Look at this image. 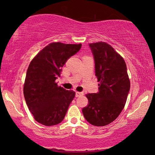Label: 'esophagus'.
<instances>
[{"mask_svg":"<svg viewBox=\"0 0 155 155\" xmlns=\"http://www.w3.org/2000/svg\"><path fill=\"white\" fill-rule=\"evenodd\" d=\"M81 95H83V92H75V97H76L81 96Z\"/></svg>","mask_w":155,"mask_h":155,"instance_id":"obj_1","label":"esophagus"}]
</instances>
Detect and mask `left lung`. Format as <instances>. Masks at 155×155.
<instances>
[{"instance_id":"1","label":"left lung","mask_w":155,"mask_h":155,"mask_svg":"<svg viewBox=\"0 0 155 155\" xmlns=\"http://www.w3.org/2000/svg\"><path fill=\"white\" fill-rule=\"evenodd\" d=\"M94 55L95 75L99 92L87 94L88 104L82 109L84 117L90 124L104 126L119 116L130 90V80L124 59L109 44H90Z\"/></svg>"}]
</instances>
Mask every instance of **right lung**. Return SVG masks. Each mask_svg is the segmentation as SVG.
<instances>
[{"instance_id": "right-lung-1", "label": "right lung", "mask_w": 155, "mask_h": 155, "mask_svg": "<svg viewBox=\"0 0 155 155\" xmlns=\"http://www.w3.org/2000/svg\"><path fill=\"white\" fill-rule=\"evenodd\" d=\"M81 46L53 42L29 63L23 92L29 111L39 124L51 126L64 118L75 92L58 86L56 80L68 59L79 51Z\"/></svg>"}]
</instances>
